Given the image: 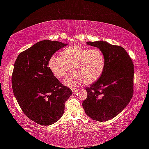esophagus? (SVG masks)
I'll use <instances>...</instances> for the list:
<instances>
[{
    "label": "esophagus",
    "mask_w": 149,
    "mask_h": 149,
    "mask_svg": "<svg viewBox=\"0 0 149 149\" xmlns=\"http://www.w3.org/2000/svg\"><path fill=\"white\" fill-rule=\"evenodd\" d=\"M72 92L74 93H77V91H78V89H75V88H74V89H72Z\"/></svg>",
    "instance_id": "esophagus-1"
}]
</instances>
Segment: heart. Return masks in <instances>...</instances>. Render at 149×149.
I'll return each instance as SVG.
<instances>
[{
    "label": "heart",
    "instance_id": "obj_1",
    "mask_svg": "<svg viewBox=\"0 0 149 149\" xmlns=\"http://www.w3.org/2000/svg\"><path fill=\"white\" fill-rule=\"evenodd\" d=\"M105 64L104 54L100 49L72 45L63 50L61 54L52 55L48 65L57 78L64 77L69 66L72 65L75 73L68 75L63 84L75 87L84 82L92 84L97 81L103 74Z\"/></svg>",
    "mask_w": 149,
    "mask_h": 149
}]
</instances>
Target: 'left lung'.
<instances>
[{"instance_id":"1","label":"left lung","mask_w":149,"mask_h":149,"mask_svg":"<svg viewBox=\"0 0 149 149\" xmlns=\"http://www.w3.org/2000/svg\"><path fill=\"white\" fill-rule=\"evenodd\" d=\"M87 44L102 50L106 64L101 77L85 89L87 97L82 105L89 118L105 122L119 114L132 99L133 64L122 47L103 41H89Z\"/></svg>"}]
</instances>
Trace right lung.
I'll return each instance as SVG.
<instances>
[{"label":"right lung","instance_id":"right-lung-1","mask_svg":"<svg viewBox=\"0 0 149 149\" xmlns=\"http://www.w3.org/2000/svg\"><path fill=\"white\" fill-rule=\"evenodd\" d=\"M66 45L56 41H39L21 52L14 63V96L26 116L38 124L49 125L60 120L65 102L72 94L48 66L50 56Z\"/></svg>","mask_w":149,"mask_h":149}]
</instances>
